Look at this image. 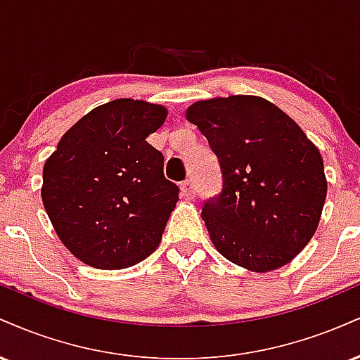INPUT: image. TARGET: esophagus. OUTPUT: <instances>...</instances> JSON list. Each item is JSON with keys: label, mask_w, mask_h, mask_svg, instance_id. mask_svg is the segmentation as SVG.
<instances>
[{"label": "esophagus", "mask_w": 360, "mask_h": 360, "mask_svg": "<svg viewBox=\"0 0 360 360\" xmlns=\"http://www.w3.org/2000/svg\"><path fill=\"white\" fill-rule=\"evenodd\" d=\"M181 194L186 198V200H193L194 194H196V186L191 179L184 181L183 184H181Z\"/></svg>", "instance_id": "34e87169"}]
</instances>
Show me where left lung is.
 <instances>
[{
    "label": "left lung",
    "instance_id": "1",
    "mask_svg": "<svg viewBox=\"0 0 360 360\" xmlns=\"http://www.w3.org/2000/svg\"><path fill=\"white\" fill-rule=\"evenodd\" d=\"M186 118L208 140L223 188L203 205L214 249L254 272L291 262L316 232L323 159L298 123L259 96L196 101Z\"/></svg>",
    "mask_w": 360,
    "mask_h": 360
}]
</instances>
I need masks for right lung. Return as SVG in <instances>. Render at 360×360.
Instances as JSON below:
<instances>
[{
    "label": "right lung",
    "mask_w": 360,
    "mask_h": 360,
    "mask_svg": "<svg viewBox=\"0 0 360 360\" xmlns=\"http://www.w3.org/2000/svg\"><path fill=\"white\" fill-rule=\"evenodd\" d=\"M160 105L122 98L91 110L45 160L42 201L69 252L96 269H125L157 249L179 188L147 142Z\"/></svg>",
    "instance_id": "1"
}]
</instances>
